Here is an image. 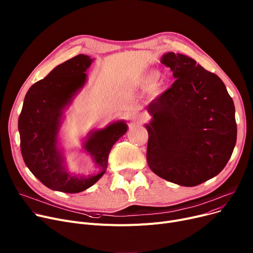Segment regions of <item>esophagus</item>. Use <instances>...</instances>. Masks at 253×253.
Returning a JSON list of instances; mask_svg holds the SVG:
<instances>
[{
	"label": "esophagus",
	"mask_w": 253,
	"mask_h": 253,
	"mask_svg": "<svg viewBox=\"0 0 253 253\" xmlns=\"http://www.w3.org/2000/svg\"><path fill=\"white\" fill-rule=\"evenodd\" d=\"M145 120H146V118H145V116H144L143 114H137V115L131 117V121H132L133 123H136V124L144 123Z\"/></svg>",
	"instance_id": "obj_1"
}]
</instances>
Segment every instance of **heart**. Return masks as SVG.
Listing matches in <instances>:
<instances>
[{"label": "heart", "instance_id": "b5f03b06", "mask_svg": "<svg viewBox=\"0 0 253 253\" xmlns=\"http://www.w3.org/2000/svg\"><path fill=\"white\" fill-rule=\"evenodd\" d=\"M156 79H157V74L151 73V74H149V76L145 77V79H144V84H151Z\"/></svg>", "mask_w": 253, "mask_h": 253}]
</instances>
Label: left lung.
Here are the masks:
<instances>
[{"instance_id": "8db88e82", "label": "left lung", "mask_w": 253, "mask_h": 253, "mask_svg": "<svg viewBox=\"0 0 253 253\" xmlns=\"http://www.w3.org/2000/svg\"><path fill=\"white\" fill-rule=\"evenodd\" d=\"M160 62L175 79L147 107V162L169 182L193 187L217 175L237 140L235 106L225 84L186 55L169 52Z\"/></svg>"}]
</instances>
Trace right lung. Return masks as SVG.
Returning <instances> with one entry per match:
<instances>
[{
  "label": "right lung",
  "instance_id": "add662e5",
  "mask_svg": "<svg viewBox=\"0 0 253 253\" xmlns=\"http://www.w3.org/2000/svg\"><path fill=\"white\" fill-rule=\"evenodd\" d=\"M93 59L80 54L56 66L48 76L27 91L18 120L20 149L28 169L44 186L64 193H79L93 186L105 173L108 155L124 136V121L88 132L84 149L90 154L99 172L90 176L70 173L58 149V132L63 111L86 82V69Z\"/></svg>",
  "mask_w": 253,
  "mask_h": 253
}]
</instances>
